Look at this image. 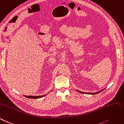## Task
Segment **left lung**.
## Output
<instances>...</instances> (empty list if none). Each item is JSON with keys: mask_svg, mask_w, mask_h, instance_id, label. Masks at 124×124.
Here are the masks:
<instances>
[{"mask_svg": "<svg viewBox=\"0 0 124 124\" xmlns=\"http://www.w3.org/2000/svg\"><path fill=\"white\" fill-rule=\"evenodd\" d=\"M104 89H105V88H104V89H102V90H100V91H98V92H94V93H90V92H87V93H86V92H84L80 91H79V90H77V91H78V92H80V93H84V94H91V95H93V94H98V93H100L101 92H102V91H103V90H104Z\"/></svg>", "mask_w": 124, "mask_h": 124, "instance_id": "1", "label": "left lung"}]
</instances>
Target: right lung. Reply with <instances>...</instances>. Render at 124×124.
I'll use <instances>...</instances> for the list:
<instances>
[{
    "mask_svg": "<svg viewBox=\"0 0 124 124\" xmlns=\"http://www.w3.org/2000/svg\"><path fill=\"white\" fill-rule=\"evenodd\" d=\"M51 92V91H49ZM48 92V93H49ZM46 94H45V95H40V96H28V95H24L25 97H26V98H29V99H39V98H43V97H44L46 95Z\"/></svg>",
    "mask_w": 124,
    "mask_h": 124,
    "instance_id": "obj_1",
    "label": "right lung"
}]
</instances>
